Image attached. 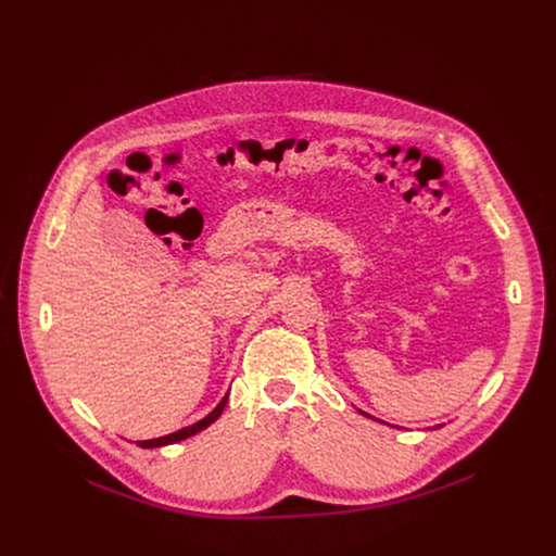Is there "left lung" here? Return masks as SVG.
<instances>
[{
	"label": "left lung",
	"instance_id": "left-lung-1",
	"mask_svg": "<svg viewBox=\"0 0 556 556\" xmlns=\"http://www.w3.org/2000/svg\"><path fill=\"white\" fill-rule=\"evenodd\" d=\"M361 414H363V416H367V414H365V412H361ZM367 418H369V416H367Z\"/></svg>",
	"mask_w": 556,
	"mask_h": 556
}]
</instances>
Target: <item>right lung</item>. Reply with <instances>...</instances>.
Wrapping results in <instances>:
<instances>
[{
	"mask_svg": "<svg viewBox=\"0 0 556 556\" xmlns=\"http://www.w3.org/2000/svg\"><path fill=\"white\" fill-rule=\"evenodd\" d=\"M226 401H228V395H224L222 403H219V405H217V407H215V409H213L204 420H200V422H195V425H191V427H185V429H180V431H176V433H169V435H163V438H155V440H140V442H136V444H138V446H142V448H155V446H165V444H174V442L187 440V438L195 435L198 431L206 429L211 422H215V420L222 416Z\"/></svg>",
	"mask_w": 556,
	"mask_h": 556,
	"instance_id": "1",
	"label": "right lung"
}]
</instances>
